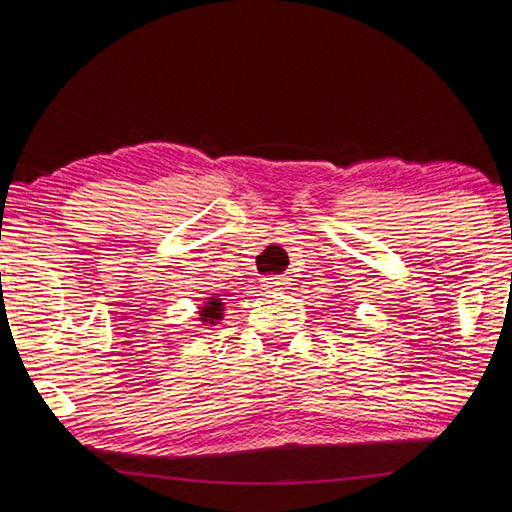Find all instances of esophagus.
<instances>
[{
    "instance_id": "esophagus-1",
    "label": "esophagus",
    "mask_w": 512,
    "mask_h": 512,
    "mask_svg": "<svg viewBox=\"0 0 512 512\" xmlns=\"http://www.w3.org/2000/svg\"><path fill=\"white\" fill-rule=\"evenodd\" d=\"M285 285H290L288 276H267V279H263L265 290H285Z\"/></svg>"
}]
</instances>
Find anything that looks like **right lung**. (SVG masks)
I'll return each instance as SVG.
<instances>
[{"label":"right lung","mask_w":512,"mask_h":512,"mask_svg":"<svg viewBox=\"0 0 512 512\" xmlns=\"http://www.w3.org/2000/svg\"><path fill=\"white\" fill-rule=\"evenodd\" d=\"M222 294H218V297H206V301H204V306H200V310H197V319L202 321V324H211V326H215L218 324V321L222 319V315H224V303H222Z\"/></svg>","instance_id":"1"}]
</instances>
